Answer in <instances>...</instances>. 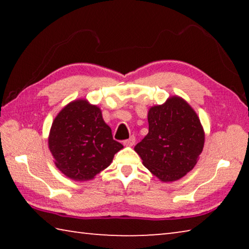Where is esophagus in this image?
<instances>
[{
    "mask_svg": "<svg viewBox=\"0 0 249 249\" xmlns=\"http://www.w3.org/2000/svg\"><path fill=\"white\" fill-rule=\"evenodd\" d=\"M134 144H135V137H134V136L129 137L128 140L124 141V145H125V146H133Z\"/></svg>",
    "mask_w": 249,
    "mask_h": 249,
    "instance_id": "34e87169",
    "label": "esophagus"
}]
</instances>
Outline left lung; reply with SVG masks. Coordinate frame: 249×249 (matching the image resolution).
I'll return each instance as SVG.
<instances>
[{
	"instance_id": "obj_1",
	"label": "left lung",
	"mask_w": 249,
	"mask_h": 249,
	"mask_svg": "<svg viewBox=\"0 0 249 249\" xmlns=\"http://www.w3.org/2000/svg\"><path fill=\"white\" fill-rule=\"evenodd\" d=\"M148 134L135 146L142 165L163 182L179 180L196 165L204 130L190 105L171 96L148 111Z\"/></svg>"
}]
</instances>
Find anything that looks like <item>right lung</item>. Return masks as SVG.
Masks as SVG:
<instances>
[{"label": "right lung", "instance_id": "obj_1", "mask_svg": "<svg viewBox=\"0 0 249 249\" xmlns=\"http://www.w3.org/2000/svg\"><path fill=\"white\" fill-rule=\"evenodd\" d=\"M48 146L56 167L75 181L93 179L123 148L113 140L100 107L82 99L72 101L58 113L50 128Z\"/></svg>", "mask_w": 249, "mask_h": 249}]
</instances>
